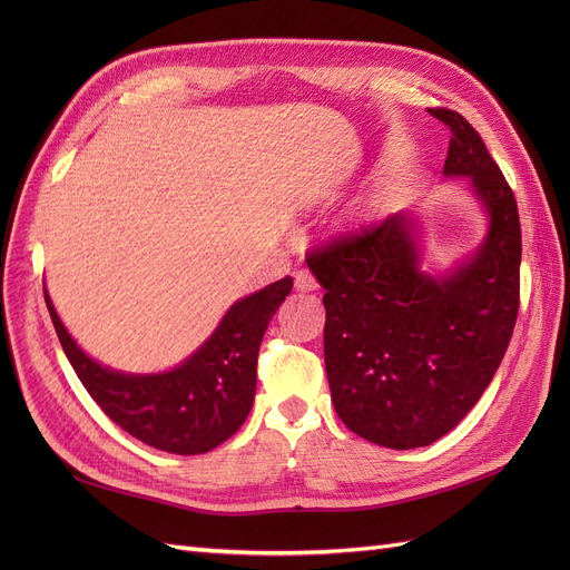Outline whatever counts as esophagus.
<instances>
[{
  "label": "esophagus",
  "instance_id": "34e87169",
  "mask_svg": "<svg viewBox=\"0 0 570 570\" xmlns=\"http://www.w3.org/2000/svg\"><path fill=\"white\" fill-rule=\"evenodd\" d=\"M295 287L299 292H312V289L318 287V283H316L314 275L308 273L306 268H299V271H295Z\"/></svg>",
  "mask_w": 570,
  "mask_h": 570
}]
</instances>
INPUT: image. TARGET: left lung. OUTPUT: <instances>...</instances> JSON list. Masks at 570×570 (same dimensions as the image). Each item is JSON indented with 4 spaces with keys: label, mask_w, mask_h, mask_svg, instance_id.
I'll list each match as a JSON object with an SVG mask.
<instances>
[{
    "label": "left lung",
    "mask_w": 570,
    "mask_h": 570,
    "mask_svg": "<svg viewBox=\"0 0 570 570\" xmlns=\"http://www.w3.org/2000/svg\"><path fill=\"white\" fill-rule=\"evenodd\" d=\"M444 178H465L488 228L452 268L425 266L411 212L306 258L325 289V373L337 416L387 450L428 446L469 413L502 364L519 314L521 223L511 187L461 114Z\"/></svg>",
    "instance_id": "8db88e82"
}]
</instances>
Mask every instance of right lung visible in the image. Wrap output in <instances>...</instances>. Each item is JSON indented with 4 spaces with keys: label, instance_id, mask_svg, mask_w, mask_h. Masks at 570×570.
<instances>
[{
    "label": "right lung",
    "instance_id": "right-lung-1",
    "mask_svg": "<svg viewBox=\"0 0 570 570\" xmlns=\"http://www.w3.org/2000/svg\"><path fill=\"white\" fill-rule=\"evenodd\" d=\"M292 289V278L239 297L216 331L178 366L128 373L99 364L66 331L49 292L45 302L61 347L85 390L128 435L168 454H204L245 423L256 394V356L268 321Z\"/></svg>",
    "mask_w": 570,
    "mask_h": 570
}]
</instances>
